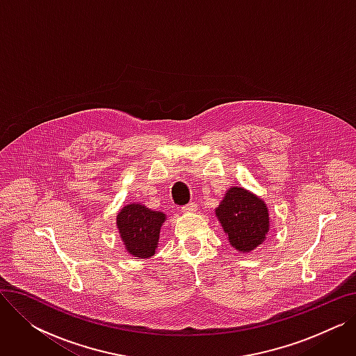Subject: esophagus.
I'll return each instance as SVG.
<instances>
[{"mask_svg": "<svg viewBox=\"0 0 356 356\" xmlns=\"http://www.w3.org/2000/svg\"><path fill=\"white\" fill-rule=\"evenodd\" d=\"M181 211H183L184 213H192V212H196V211H197V204H196V203H189V204H186V207H183V208H181Z\"/></svg>", "mask_w": 356, "mask_h": 356, "instance_id": "34e87169", "label": "esophagus"}]
</instances>
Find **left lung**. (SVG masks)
Wrapping results in <instances>:
<instances>
[{
    "instance_id": "8db88e82",
    "label": "left lung",
    "mask_w": 356,
    "mask_h": 356,
    "mask_svg": "<svg viewBox=\"0 0 356 356\" xmlns=\"http://www.w3.org/2000/svg\"><path fill=\"white\" fill-rule=\"evenodd\" d=\"M215 215L229 244L241 254H248L263 245L270 231V211L267 203L255 193L232 186Z\"/></svg>"
}]
</instances>
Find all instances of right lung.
I'll list each match as a JSON object with an SVG mask.
<instances>
[{
    "label": "right lung",
    "instance_id": "1",
    "mask_svg": "<svg viewBox=\"0 0 356 356\" xmlns=\"http://www.w3.org/2000/svg\"><path fill=\"white\" fill-rule=\"evenodd\" d=\"M165 213L148 209L141 203H128L118 211L117 228L125 251L138 259L156 254Z\"/></svg>",
    "mask_w": 356,
    "mask_h": 356
}]
</instances>
